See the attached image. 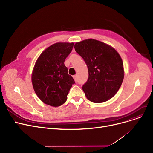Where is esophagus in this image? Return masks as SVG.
<instances>
[{
  "instance_id": "34e87169",
  "label": "esophagus",
  "mask_w": 153,
  "mask_h": 153,
  "mask_svg": "<svg viewBox=\"0 0 153 153\" xmlns=\"http://www.w3.org/2000/svg\"><path fill=\"white\" fill-rule=\"evenodd\" d=\"M73 77H74V80H75V81L77 82V76H73Z\"/></svg>"
}]
</instances>
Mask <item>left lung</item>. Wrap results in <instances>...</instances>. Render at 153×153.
<instances>
[{
  "mask_svg": "<svg viewBox=\"0 0 153 153\" xmlns=\"http://www.w3.org/2000/svg\"><path fill=\"white\" fill-rule=\"evenodd\" d=\"M75 50L87 66L89 77L82 85L87 99L102 103L117 94L124 78L123 64L117 51L94 39L76 43Z\"/></svg>",
  "mask_w": 153,
  "mask_h": 153,
  "instance_id": "obj_1",
  "label": "left lung"
}]
</instances>
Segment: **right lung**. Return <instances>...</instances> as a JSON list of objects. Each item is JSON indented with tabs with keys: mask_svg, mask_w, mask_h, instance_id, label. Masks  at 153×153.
Here are the masks:
<instances>
[{
	"mask_svg": "<svg viewBox=\"0 0 153 153\" xmlns=\"http://www.w3.org/2000/svg\"><path fill=\"white\" fill-rule=\"evenodd\" d=\"M73 43H57L48 47L39 56L32 73L34 91L43 103L59 107L67 100V95L75 81L68 74L64 61L73 48Z\"/></svg>",
	"mask_w": 153,
	"mask_h": 153,
	"instance_id": "1",
	"label": "right lung"
}]
</instances>
